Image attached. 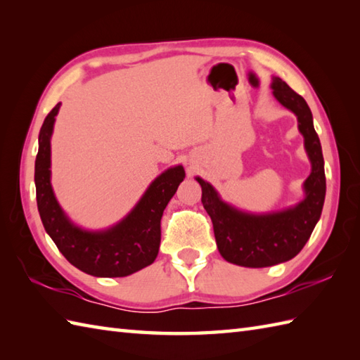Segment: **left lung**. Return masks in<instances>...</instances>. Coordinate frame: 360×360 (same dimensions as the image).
Segmentation results:
<instances>
[{"instance_id": "1", "label": "left lung", "mask_w": 360, "mask_h": 360, "mask_svg": "<svg viewBox=\"0 0 360 360\" xmlns=\"http://www.w3.org/2000/svg\"><path fill=\"white\" fill-rule=\"evenodd\" d=\"M272 89L275 98L295 114L298 129L304 137V148L312 164L311 174L304 181L307 198L294 209L249 215L221 201L215 188L196 178L202 188V205L212 218L219 254L227 262L246 267L274 266L294 258L322 215L326 192L322 145L312 125L308 103L278 77H274Z\"/></svg>"}]
</instances>
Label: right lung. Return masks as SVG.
<instances>
[{
  "instance_id": "1",
  "label": "right lung",
  "mask_w": 360,
  "mask_h": 360,
  "mask_svg": "<svg viewBox=\"0 0 360 360\" xmlns=\"http://www.w3.org/2000/svg\"><path fill=\"white\" fill-rule=\"evenodd\" d=\"M60 103L46 116L35 159L37 205L46 232L63 257L94 277H127L155 262L160 244V218L184 179V168L173 167L148 187L129 215L105 232H86L65 217L51 187V134Z\"/></svg>"
}]
</instances>
